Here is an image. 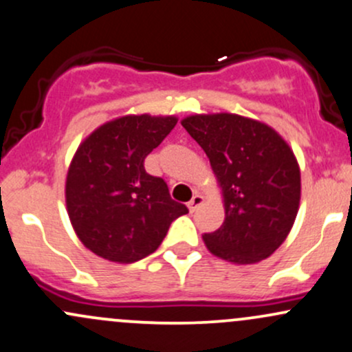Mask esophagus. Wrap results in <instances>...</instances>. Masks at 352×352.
Instances as JSON below:
<instances>
[{
    "label": "esophagus",
    "instance_id": "esophagus-1",
    "mask_svg": "<svg viewBox=\"0 0 352 352\" xmlns=\"http://www.w3.org/2000/svg\"><path fill=\"white\" fill-rule=\"evenodd\" d=\"M203 201H204V197L201 196V195H195V196H192V199L189 201V203H188V208H189V211H191V212H195L196 209L199 208L201 204H203Z\"/></svg>",
    "mask_w": 352,
    "mask_h": 352
}]
</instances>
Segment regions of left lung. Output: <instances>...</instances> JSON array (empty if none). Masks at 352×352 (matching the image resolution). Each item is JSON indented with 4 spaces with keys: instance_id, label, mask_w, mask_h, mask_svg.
Returning <instances> with one entry per match:
<instances>
[{
    "instance_id": "1",
    "label": "left lung",
    "mask_w": 352,
    "mask_h": 352,
    "mask_svg": "<svg viewBox=\"0 0 352 352\" xmlns=\"http://www.w3.org/2000/svg\"><path fill=\"white\" fill-rule=\"evenodd\" d=\"M181 124L204 149L223 188L226 218L204 232L208 250L236 264L266 259L298 214L301 173L291 148L270 126L238 114H196Z\"/></svg>"
}]
</instances>
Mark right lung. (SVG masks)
<instances>
[{
	"instance_id": "add662e5",
	"label": "right lung",
	"mask_w": 352,
	"mask_h": 352,
	"mask_svg": "<svg viewBox=\"0 0 352 352\" xmlns=\"http://www.w3.org/2000/svg\"><path fill=\"white\" fill-rule=\"evenodd\" d=\"M175 116H124L102 124L78 148L66 177V206L78 238L114 263H134L157 250L171 223L186 214L163 177L144 160L171 133Z\"/></svg>"
}]
</instances>
